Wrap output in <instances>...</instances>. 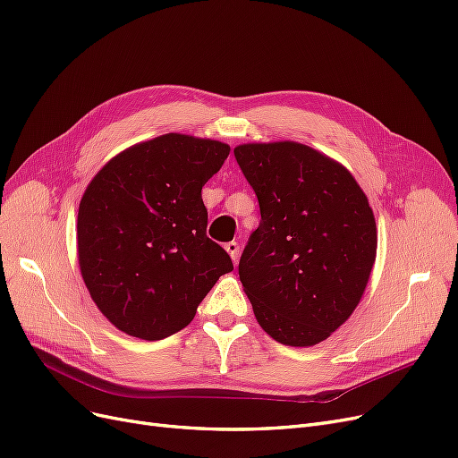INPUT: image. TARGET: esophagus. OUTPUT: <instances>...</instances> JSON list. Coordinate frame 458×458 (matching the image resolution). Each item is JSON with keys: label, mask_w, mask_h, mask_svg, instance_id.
<instances>
[{"label": "esophagus", "mask_w": 458, "mask_h": 458, "mask_svg": "<svg viewBox=\"0 0 458 458\" xmlns=\"http://www.w3.org/2000/svg\"><path fill=\"white\" fill-rule=\"evenodd\" d=\"M225 249L228 250V255H230V259L233 260V264L238 262V259H240V245L235 243V242H230V243H226Z\"/></svg>", "instance_id": "34e87169"}]
</instances>
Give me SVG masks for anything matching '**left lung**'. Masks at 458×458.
<instances>
[{"label":"left lung","mask_w":458,"mask_h":458,"mask_svg":"<svg viewBox=\"0 0 458 458\" xmlns=\"http://www.w3.org/2000/svg\"><path fill=\"white\" fill-rule=\"evenodd\" d=\"M262 220L240 260V279L262 330L313 347L357 310L377 255V226L349 169L296 141L233 148Z\"/></svg>","instance_id":"8db88e82"}]
</instances>
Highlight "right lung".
<instances>
[{
  "mask_svg": "<svg viewBox=\"0 0 458 458\" xmlns=\"http://www.w3.org/2000/svg\"><path fill=\"white\" fill-rule=\"evenodd\" d=\"M230 145L164 133L113 157L84 191L77 259L90 298L121 332L157 342L191 325L199 301L232 272L206 233V184Z\"/></svg>",
  "mask_w": 458,
  "mask_h": 458,
  "instance_id": "obj_1",
  "label": "right lung"
}]
</instances>
